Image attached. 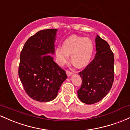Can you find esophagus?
<instances>
[{"instance_id":"obj_1","label":"esophagus","mask_w":130,"mask_h":130,"mask_svg":"<svg viewBox=\"0 0 130 130\" xmlns=\"http://www.w3.org/2000/svg\"><path fill=\"white\" fill-rule=\"evenodd\" d=\"M73 73L72 72H71V71H66V74L67 75H68V77H71V75H72Z\"/></svg>"}]
</instances>
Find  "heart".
<instances>
[{"label": "heart", "instance_id": "heart-1", "mask_svg": "<svg viewBox=\"0 0 130 130\" xmlns=\"http://www.w3.org/2000/svg\"><path fill=\"white\" fill-rule=\"evenodd\" d=\"M94 53V43L88 37H80L73 36L65 40L62 48L55 50V56L57 63L61 66L71 60L78 68L87 66L90 63Z\"/></svg>", "mask_w": 130, "mask_h": 130}]
</instances>
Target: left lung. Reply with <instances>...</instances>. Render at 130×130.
Segmentation results:
<instances>
[{
	"mask_svg": "<svg viewBox=\"0 0 130 130\" xmlns=\"http://www.w3.org/2000/svg\"><path fill=\"white\" fill-rule=\"evenodd\" d=\"M94 59L79 72L82 80L77 91L79 100L87 104L96 103L108 94L114 78V57L107 42L96 36Z\"/></svg>",
	"mask_w": 130,
	"mask_h": 130,
	"instance_id": "1",
	"label": "left lung"
}]
</instances>
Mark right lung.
Listing matches in <instances>:
<instances>
[{"mask_svg": "<svg viewBox=\"0 0 130 130\" xmlns=\"http://www.w3.org/2000/svg\"><path fill=\"white\" fill-rule=\"evenodd\" d=\"M56 29L37 32L26 42L20 54L18 75L26 93L34 100L49 102L57 96L67 78L51 55L55 54Z\"/></svg>", "mask_w": 130, "mask_h": 130, "instance_id": "add662e5", "label": "right lung"}]
</instances>
